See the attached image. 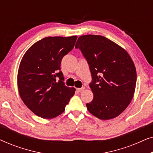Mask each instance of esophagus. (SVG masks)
Returning <instances> with one entry per match:
<instances>
[{"mask_svg": "<svg viewBox=\"0 0 153 153\" xmlns=\"http://www.w3.org/2000/svg\"><path fill=\"white\" fill-rule=\"evenodd\" d=\"M84 89H85L84 88H76V91L78 92V93H81V92L83 91Z\"/></svg>", "mask_w": 153, "mask_h": 153, "instance_id": "obj_1", "label": "esophagus"}]
</instances>
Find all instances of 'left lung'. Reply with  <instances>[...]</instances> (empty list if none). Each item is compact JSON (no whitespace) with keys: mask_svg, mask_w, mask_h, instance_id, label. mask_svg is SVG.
<instances>
[{"mask_svg":"<svg viewBox=\"0 0 153 153\" xmlns=\"http://www.w3.org/2000/svg\"><path fill=\"white\" fill-rule=\"evenodd\" d=\"M75 48L86 58L93 78L90 87L94 97L87 109L101 120L118 116L134 95L137 71L129 54L102 35H81Z\"/></svg>","mask_w":153,"mask_h":153,"instance_id":"obj_1","label":"left lung"}]
</instances>
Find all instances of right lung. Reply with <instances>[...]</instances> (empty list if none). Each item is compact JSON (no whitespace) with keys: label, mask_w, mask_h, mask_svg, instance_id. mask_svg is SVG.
Masks as SVG:
<instances>
[{"label":"right lung","mask_w":153,"mask_h":153,"mask_svg":"<svg viewBox=\"0 0 153 153\" xmlns=\"http://www.w3.org/2000/svg\"><path fill=\"white\" fill-rule=\"evenodd\" d=\"M76 39V35L45 37L33 44L23 56L17 74L19 93L37 116L56 118L64 112L74 95L76 89L62 81L60 63L74 48Z\"/></svg>","instance_id":"add662e5"}]
</instances>
